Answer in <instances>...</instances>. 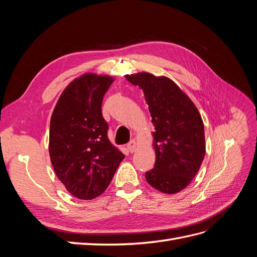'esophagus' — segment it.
Masks as SVG:
<instances>
[{"label": "esophagus", "instance_id": "esophagus-1", "mask_svg": "<svg viewBox=\"0 0 257 257\" xmlns=\"http://www.w3.org/2000/svg\"><path fill=\"white\" fill-rule=\"evenodd\" d=\"M126 148H127V150H128L131 153L135 152L136 148H137V144H136V142L134 141V139H132V141H131V142L127 144Z\"/></svg>", "mask_w": 257, "mask_h": 257}]
</instances>
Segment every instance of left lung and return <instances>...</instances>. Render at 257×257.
Segmentation results:
<instances>
[{
    "mask_svg": "<svg viewBox=\"0 0 257 257\" xmlns=\"http://www.w3.org/2000/svg\"><path fill=\"white\" fill-rule=\"evenodd\" d=\"M144 91L152 116L155 164L146 180L165 194L182 191L195 177L205 158V130L190 97L167 77L149 73L126 75Z\"/></svg>",
    "mask_w": 257,
    "mask_h": 257,
    "instance_id": "left-lung-1",
    "label": "left lung"
}]
</instances>
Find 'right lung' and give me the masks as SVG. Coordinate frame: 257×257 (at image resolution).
<instances>
[{
	"label": "right lung",
	"mask_w": 257,
	"mask_h": 257,
	"mask_svg": "<svg viewBox=\"0 0 257 257\" xmlns=\"http://www.w3.org/2000/svg\"><path fill=\"white\" fill-rule=\"evenodd\" d=\"M113 78L84 74L62 93L50 120L49 154L66 190L79 199L99 196L124 154L111 145L102 114L103 97Z\"/></svg>",
	"instance_id": "1"
}]
</instances>
